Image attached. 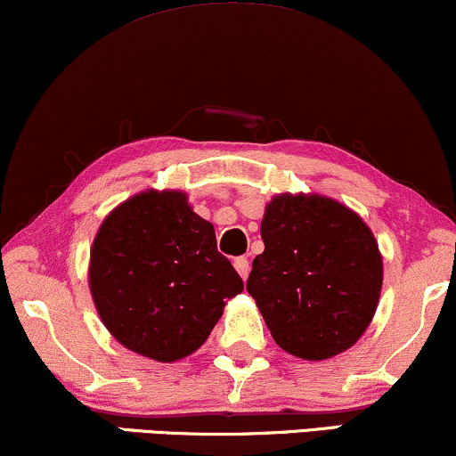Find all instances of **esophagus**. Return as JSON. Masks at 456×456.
Listing matches in <instances>:
<instances>
[{"instance_id": "1", "label": "esophagus", "mask_w": 456, "mask_h": 456, "mask_svg": "<svg viewBox=\"0 0 456 456\" xmlns=\"http://www.w3.org/2000/svg\"><path fill=\"white\" fill-rule=\"evenodd\" d=\"M234 268H237V273H239L243 279L249 277L251 266H249V260H247L245 256H240V257H237V260H234Z\"/></svg>"}]
</instances>
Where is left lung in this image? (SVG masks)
Returning <instances> with one entry per match:
<instances>
[{
    "label": "left lung",
    "mask_w": 456,
    "mask_h": 456,
    "mask_svg": "<svg viewBox=\"0 0 456 456\" xmlns=\"http://www.w3.org/2000/svg\"><path fill=\"white\" fill-rule=\"evenodd\" d=\"M254 296L273 338L302 359H328L359 340L379 305L383 260L362 217L325 196L283 194L262 219Z\"/></svg>",
    "instance_id": "1"
}]
</instances>
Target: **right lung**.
<instances>
[{"label": "right lung", "instance_id": "add662e5", "mask_svg": "<svg viewBox=\"0 0 456 456\" xmlns=\"http://www.w3.org/2000/svg\"><path fill=\"white\" fill-rule=\"evenodd\" d=\"M94 306L111 336L156 362L194 353L243 291L216 230L182 192H143L101 224L91 251Z\"/></svg>", "mask_w": 456, "mask_h": 456}]
</instances>
